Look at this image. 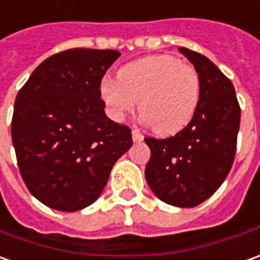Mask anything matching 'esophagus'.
Instances as JSON below:
<instances>
[{
    "instance_id": "esophagus-1",
    "label": "esophagus",
    "mask_w": 260,
    "mask_h": 260,
    "mask_svg": "<svg viewBox=\"0 0 260 260\" xmlns=\"http://www.w3.org/2000/svg\"><path fill=\"white\" fill-rule=\"evenodd\" d=\"M132 137H133V142H142L143 140V134L137 128L132 130Z\"/></svg>"
}]
</instances>
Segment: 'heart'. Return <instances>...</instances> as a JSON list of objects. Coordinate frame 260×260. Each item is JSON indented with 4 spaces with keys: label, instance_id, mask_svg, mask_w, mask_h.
<instances>
[{
    "label": "heart",
    "instance_id": "1",
    "mask_svg": "<svg viewBox=\"0 0 260 260\" xmlns=\"http://www.w3.org/2000/svg\"><path fill=\"white\" fill-rule=\"evenodd\" d=\"M100 95L109 116L121 121L140 100L142 120L161 136L189 124L199 104L200 80L191 66L170 55H151L128 62L118 78H103Z\"/></svg>",
    "mask_w": 260,
    "mask_h": 260
}]
</instances>
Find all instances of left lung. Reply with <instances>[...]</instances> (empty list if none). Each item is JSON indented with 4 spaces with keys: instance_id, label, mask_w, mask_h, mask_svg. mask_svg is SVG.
I'll use <instances>...</instances> for the list:
<instances>
[{
    "instance_id": "1",
    "label": "left lung",
    "mask_w": 260,
    "mask_h": 260,
    "mask_svg": "<svg viewBox=\"0 0 260 260\" xmlns=\"http://www.w3.org/2000/svg\"><path fill=\"white\" fill-rule=\"evenodd\" d=\"M200 80L199 104L190 123L167 139L146 137L150 160L146 180L161 202L194 207L215 193L231 172L240 107L232 81L202 54L180 47Z\"/></svg>"
}]
</instances>
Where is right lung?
Returning a JSON list of instances; mask_svg holds the SVG:
<instances>
[{"label": "right lung", "instance_id": "obj_1", "mask_svg": "<svg viewBox=\"0 0 260 260\" xmlns=\"http://www.w3.org/2000/svg\"><path fill=\"white\" fill-rule=\"evenodd\" d=\"M116 50L73 48L44 60L14 104L11 136L22 180L45 206L76 212L102 194L132 130L104 111L100 83Z\"/></svg>", "mask_w": 260, "mask_h": 260}]
</instances>
